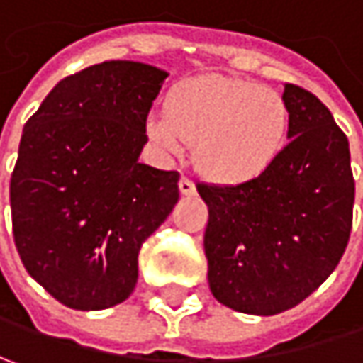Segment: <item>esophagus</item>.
Returning a JSON list of instances; mask_svg holds the SVG:
<instances>
[{
	"mask_svg": "<svg viewBox=\"0 0 363 363\" xmlns=\"http://www.w3.org/2000/svg\"><path fill=\"white\" fill-rule=\"evenodd\" d=\"M179 189H181L182 195H186V197H191V195H195L197 191H195V184L193 181H189L186 177H182L181 181H179Z\"/></svg>",
	"mask_w": 363,
	"mask_h": 363,
	"instance_id": "1",
	"label": "esophagus"
}]
</instances>
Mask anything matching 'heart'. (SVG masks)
Returning a JSON list of instances; mask_svg holds the SVG:
<instances>
[{
  "mask_svg": "<svg viewBox=\"0 0 363 363\" xmlns=\"http://www.w3.org/2000/svg\"><path fill=\"white\" fill-rule=\"evenodd\" d=\"M149 141L166 155L193 147V166L218 186H243L277 162L289 133V106L277 89L228 77H201L172 91L166 114H151Z\"/></svg>",
  "mask_w": 363,
  "mask_h": 363,
  "instance_id": "heart-1",
  "label": "heart"
}]
</instances>
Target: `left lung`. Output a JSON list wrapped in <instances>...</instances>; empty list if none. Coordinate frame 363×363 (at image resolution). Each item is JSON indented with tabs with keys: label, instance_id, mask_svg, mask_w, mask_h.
Wrapping results in <instances>:
<instances>
[{
	"label": "left lung",
	"instance_id": "left-lung-1",
	"mask_svg": "<svg viewBox=\"0 0 363 363\" xmlns=\"http://www.w3.org/2000/svg\"><path fill=\"white\" fill-rule=\"evenodd\" d=\"M291 139L243 186L197 184L208 203L203 247L216 299L253 315L301 303L345 253L355 182L345 133L310 91L284 84Z\"/></svg>",
	"mask_w": 363,
	"mask_h": 363
}]
</instances>
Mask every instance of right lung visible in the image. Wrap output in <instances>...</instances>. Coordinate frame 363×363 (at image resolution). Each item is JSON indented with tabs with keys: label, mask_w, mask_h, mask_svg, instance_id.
<instances>
[{
	"label": "right lung",
	"mask_w": 363,
	"mask_h": 363,
	"mask_svg": "<svg viewBox=\"0 0 363 363\" xmlns=\"http://www.w3.org/2000/svg\"><path fill=\"white\" fill-rule=\"evenodd\" d=\"M166 77L130 60L89 66L24 124L10 181L14 243L26 272L66 308L128 299L141 245L179 201V172L139 162Z\"/></svg>",
	"instance_id": "right-lung-1"
}]
</instances>
